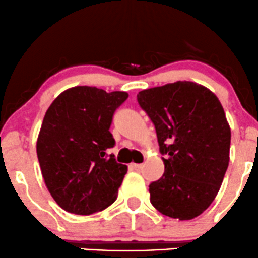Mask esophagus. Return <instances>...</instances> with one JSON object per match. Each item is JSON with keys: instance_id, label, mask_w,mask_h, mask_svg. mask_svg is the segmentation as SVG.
Returning <instances> with one entry per match:
<instances>
[{"instance_id": "esophagus-1", "label": "esophagus", "mask_w": 258, "mask_h": 258, "mask_svg": "<svg viewBox=\"0 0 258 258\" xmlns=\"http://www.w3.org/2000/svg\"><path fill=\"white\" fill-rule=\"evenodd\" d=\"M130 166H131V169H134V170H141V169H142L143 168V165H142V164H136V163H134V164H131V165H130Z\"/></svg>"}]
</instances>
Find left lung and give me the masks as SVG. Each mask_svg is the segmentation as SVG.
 Segmentation results:
<instances>
[{
	"label": "left lung",
	"instance_id": "1",
	"mask_svg": "<svg viewBox=\"0 0 258 258\" xmlns=\"http://www.w3.org/2000/svg\"><path fill=\"white\" fill-rule=\"evenodd\" d=\"M157 131L165 171L149 185L151 203L166 217L191 220L219 192L230 152V126L219 99L195 82L177 81L137 94Z\"/></svg>",
	"mask_w": 258,
	"mask_h": 258
}]
</instances>
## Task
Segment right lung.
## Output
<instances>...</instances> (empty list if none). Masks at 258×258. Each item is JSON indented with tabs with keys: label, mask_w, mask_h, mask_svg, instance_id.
Returning a JSON list of instances; mask_svg holds the SVG:
<instances>
[{
	"label": "right lung",
	"mask_w": 258,
	"mask_h": 258,
	"mask_svg": "<svg viewBox=\"0 0 258 258\" xmlns=\"http://www.w3.org/2000/svg\"><path fill=\"white\" fill-rule=\"evenodd\" d=\"M126 92L77 86L62 92L47 109L36 154L50 195L64 211L89 216L117 198L127 165L107 155L115 140L109 131Z\"/></svg>",
	"instance_id": "obj_1"
}]
</instances>
